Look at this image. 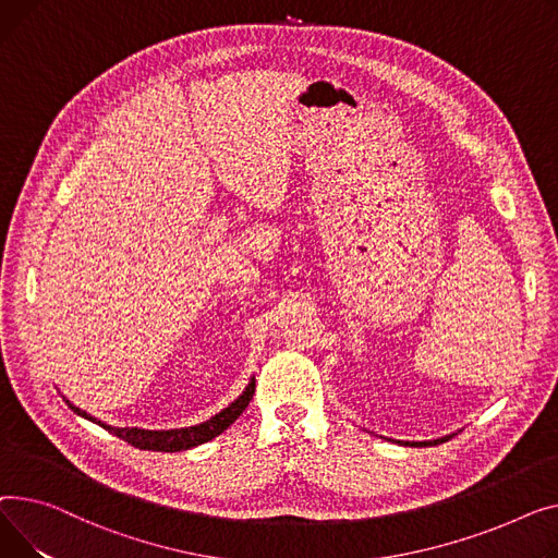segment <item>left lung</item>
Instances as JSON below:
<instances>
[{
	"label": "left lung",
	"mask_w": 558,
	"mask_h": 558,
	"mask_svg": "<svg viewBox=\"0 0 558 558\" xmlns=\"http://www.w3.org/2000/svg\"><path fill=\"white\" fill-rule=\"evenodd\" d=\"M452 435H448V437H441V439H433V441H405V446H414V448H421V446H437V444H444V441H448ZM401 444V441H399Z\"/></svg>",
	"instance_id": "1"
}]
</instances>
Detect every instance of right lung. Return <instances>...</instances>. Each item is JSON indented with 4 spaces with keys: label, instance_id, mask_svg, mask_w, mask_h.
<instances>
[{
    "label": "right lung",
    "instance_id": "1",
    "mask_svg": "<svg viewBox=\"0 0 558 558\" xmlns=\"http://www.w3.org/2000/svg\"><path fill=\"white\" fill-rule=\"evenodd\" d=\"M254 397V378L247 383L243 395L234 401L229 403L222 412H218L216 416L198 423V425H191V428H178V430H142V428H112V425H106L104 421H96L94 416H89L85 410L76 408L74 403H70L68 399H64V403H68L76 414L94 421L101 425V428H106L108 433L117 435L119 439L128 441L130 446H135L140 450H157V452H178V450H189L193 446H201L205 441H211L214 437H218L220 433H225L229 425H232L241 414L243 410L250 405Z\"/></svg>",
    "mask_w": 558,
    "mask_h": 558
}]
</instances>
